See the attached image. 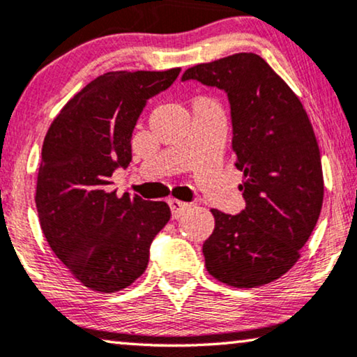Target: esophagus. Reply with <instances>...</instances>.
<instances>
[{
  "instance_id": "1",
  "label": "esophagus",
  "mask_w": 357,
  "mask_h": 357,
  "mask_svg": "<svg viewBox=\"0 0 357 357\" xmlns=\"http://www.w3.org/2000/svg\"><path fill=\"white\" fill-rule=\"evenodd\" d=\"M169 206L170 211H172V218L178 219L188 209V203L178 202V199H169Z\"/></svg>"
}]
</instances>
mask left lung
<instances>
[{"label":"left lung","instance_id":"8db88e82","mask_svg":"<svg viewBox=\"0 0 357 357\" xmlns=\"http://www.w3.org/2000/svg\"><path fill=\"white\" fill-rule=\"evenodd\" d=\"M195 79L227 94L236 167L245 209H211L214 231L203 243L204 265L218 281L257 287L299 260L324 203L320 149L299 97L255 53H236L188 68Z\"/></svg>","mask_w":357,"mask_h":357}]
</instances>
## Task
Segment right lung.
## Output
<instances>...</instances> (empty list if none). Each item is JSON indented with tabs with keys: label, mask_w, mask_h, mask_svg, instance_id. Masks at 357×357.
Wrapping results in <instances>:
<instances>
[{
	"label": "right lung",
	"mask_w": 357,
	"mask_h": 357,
	"mask_svg": "<svg viewBox=\"0 0 357 357\" xmlns=\"http://www.w3.org/2000/svg\"><path fill=\"white\" fill-rule=\"evenodd\" d=\"M178 73H105L63 107L43 139L36 192L40 227L53 253L92 291H121L138 280L170 219L167 203L116 197L110 177L131 162V135L146 102Z\"/></svg>",
	"instance_id": "obj_1"
}]
</instances>
